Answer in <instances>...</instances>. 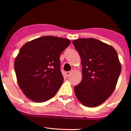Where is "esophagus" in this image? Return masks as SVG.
<instances>
[{"mask_svg":"<svg viewBox=\"0 0 131 131\" xmlns=\"http://www.w3.org/2000/svg\"><path fill=\"white\" fill-rule=\"evenodd\" d=\"M72 72H73V70H71V71H67V72H66V73H65L66 76H67V77H69Z\"/></svg>","mask_w":131,"mask_h":131,"instance_id":"esophagus-1","label":"esophagus"}]
</instances>
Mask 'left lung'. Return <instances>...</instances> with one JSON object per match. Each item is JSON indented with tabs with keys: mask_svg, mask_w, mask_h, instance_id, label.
I'll return each mask as SVG.
<instances>
[{
	"mask_svg": "<svg viewBox=\"0 0 131 131\" xmlns=\"http://www.w3.org/2000/svg\"><path fill=\"white\" fill-rule=\"evenodd\" d=\"M73 44L83 67L82 81L74 87L75 94L83 105L96 107L108 99L116 88L121 72L117 53L95 39H79Z\"/></svg>",
	"mask_w": 131,
	"mask_h": 131,
	"instance_id": "1",
	"label": "left lung"
}]
</instances>
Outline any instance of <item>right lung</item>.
<instances>
[{
	"label": "right lung",
	"instance_id": "1",
	"mask_svg": "<svg viewBox=\"0 0 131 131\" xmlns=\"http://www.w3.org/2000/svg\"><path fill=\"white\" fill-rule=\"evenodd\" d=\"M70 40L46 36L26 43L14 62L18 83L27 98L42 103L57 94L63 83L60 54Z\"/></svg>",
	"mask_w": 131,
	"mask_h": 131
}]
</instances>
